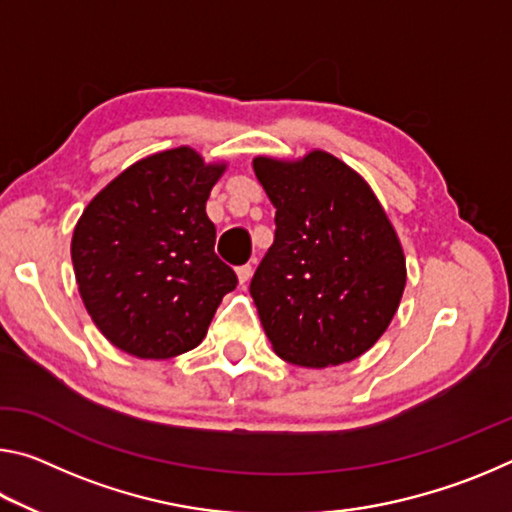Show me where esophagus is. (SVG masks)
<instances>
[{
	"label": "esophagus",
	"instance_id": "1",
	"mask_svg": "<svg viewBox=\"0 0 512 512\" xmlns=\"http://www.w3.org/2000/svg\"><path fill=\"white\" fill-rule=\"evenodd\" d=\"M250 275H253V266H250V264H244V266L237 268V277H239L241 287H246L248 280H250Z\"/></svg>",
	"mask_w": 512,
	"mask_h": 512
}]
</instances>
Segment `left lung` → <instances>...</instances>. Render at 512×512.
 <instances>
[{"label": "left lung", "mask_w": 512, "mask_h": 512, "mask_svg": "<svg viewBox=\"0 0 512 512\" xmlns=\"http://www.w3.org/2000/svg\"><path fill=\"white\" fill-rule=\"evenodd\" d=\"M275 239L250 282L277 357L339 366L379 341L400 307L406 259L370 185L332 153L253 160Z\"/></svg>", "instance_id": "left-lung-1"}]
</instances>
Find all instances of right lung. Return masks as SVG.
I'll list each match as a JSON object with an SVG mask.
<instances>
[{
    "label": "right lung",
    "instance_id": "obj_1",
    "mask_svg": "<svg viewBox=\"0 0 512 512\" xmlns=\"http://www.w3.org/2000/svg\"><path fill=\"white\" fill-rule=\"evenodd\" d=\"M223 171L225 162L178 146L131 164L83 210L72 237L76 284L115 348L140 359L194 350L237 287L205 212Z\"/></svg>",
    "mask_w": 512,
    "mask_h": 512
}]
</instances>
